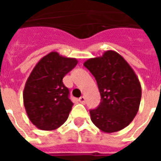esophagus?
<instances>
[{"label": "esophagus", "instance_id": "1", "mask_svg": "<svg viewBox=\"0 0 161 161\" xmlns=\"http://www.w3.org/2000/svg\"><path fill=\"white\" fill-rule=\"evenodd\" d=\"M78 101L80 102L81 103H85V97H84V96H83V97H79V99H78Z\"/></svg>", "mask_w": 161, "mask_h": 161}]
</instances>
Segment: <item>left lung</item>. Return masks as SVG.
<instances>
[{
  "label": "left lung",
  "instance_id": "8db88e82",
  "mask_svg": "<svg viewBox=\"0 0 161 161\" xmlns=\"http://www.w3.org/2000/svg\"><path fill=\"white\" fill-rule=\"evenodd\" d=\"M84 65L97 83L101 103L90 111L92 122L101 131L115 133L126 128L137 114L142 86L128 63L115 51L89 58Z\"/></svg>",
  "mask_w": 161,
  "mask_h": 161
}]
</instances>
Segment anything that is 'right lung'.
Instances as JSON below:
<instances>
[{
  "label": "right lung",
  "instance_id": "add662e5",
  "mask_svg": "<svg viewBox=\"0 0 161 161\" xmlns=\"http://www.w3.org/2000/svg\"><path fill=\"white\" fill-rule=\"evenodd\" d=\"M77 59L52 52L36 64L23 91L27 116L41 130H54L69 116L73 103L63 77L77 65Z\"/></svg>",
  "mask_w": 161,
  "mask_h": 161
}]
</instances>
